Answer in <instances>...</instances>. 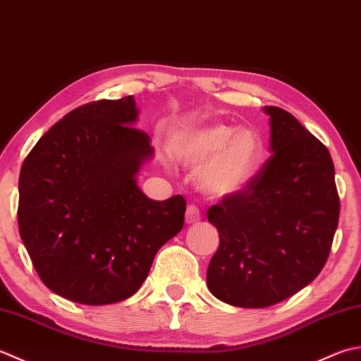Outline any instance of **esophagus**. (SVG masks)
Instances as JSON below:
<instances>
[{
    "instance_id": "34e87169",
    "label": "esophagus",
    "mask_w": 361,
    "mask_h": 361,
    "mask_svg": "<svg viewBox=\"0 0 361 361\" xmlns=\"http://www.w3.org/2000/svg\"><path fill=\"white\" fill-rule=\"evenodd\" d=\"M202 218V213L200 210V207L195 204H190L187 207V212H185V223L187 224H195L200 221V219Z\"/></svg>"
}]
</instances>
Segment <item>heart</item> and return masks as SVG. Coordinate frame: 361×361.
Here are the masks:
<instances>
[{"instance_id":"heart-1","label":"heart","mask_w":361,"mask_h":361,"mask_svg":"<svg viewBox=\"0 0 361 361\" xmlns=\"http://www.w3.org/2000/svg\"><path fill=\"white\" fill-rule=\"evenodd\" d=\"M174 156L187 165H200V187L212 196H226L241 190L252 178L263 154L260 135L252 129L231 124L185 129L173 137Z\"/></svg>"}]
</instances>
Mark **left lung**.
Here are the masks:
<instances>
[{"mask_svg":"<svg viewBox=\"0 0 361 361\" xmlns=\"http://www.w3.org/2000/svg\"><path fill=\"white\" fill-rule=\"evenodd\" d=\"M264 112L273 154L245 187L207 210L219 233L207 286L245 308L279 304L310 283L329 259L340 218L326 146L286 110Z\"/></svg>","mask_w":361,"mask_h":361,"instance_id":"8db88e82","label":"left lung"}]
</instances>
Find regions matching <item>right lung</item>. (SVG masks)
<instances>
[{
	"label": "right lung",
	"mask_w": 361,
	"mask_h": 361,
	"mask_svg": "<svg viewBox=\"0 0 361 361\" xmlns=\"http://www.w3.org/2000/svg\"><path fill=\"white\" fill-rule=\"evenodd\" d=\"M135 120L132 97L88 102L43 134L21 166L20 237L42 282L73 302L130 298L183 227L180 195L152 201L137 187L152 148Z\"/></svg>",
	"instance_id": "obj_1"
}]
</instances>
